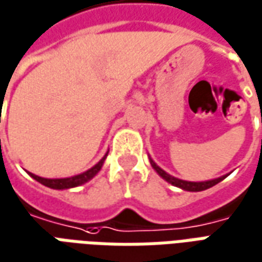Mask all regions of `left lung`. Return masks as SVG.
Listing matches in <instances>:
<instances>
[{
	"mask_svg": "<svg viewBox=\"0 0 262 262\" xmlns=\"http://www.w3.org/2000/svg\"><path fill=\"white\" fill-rule=\"evenodd\" d=\"M262 122V120H261ZM150 163H151V167H153L154 170L159 172L160 177H163L165 181L170 182L172 185H176L178 188H182V189H185V191H192V192H199V191H205V189H208V188H212L216 184H219L220 181H223L226 177L223 176L220 177V178H216V180H210V181H203V182H189V181H182V180H178L176 177H171L170 174H167L164 170H161L159 165L154 163L153 160H150Z\"/></svg>",
	"mask_w": 262,
	"mask_h": 262,
	"instance_id": "left-lung-1",
	"label": "left lung"
}]
</instances>
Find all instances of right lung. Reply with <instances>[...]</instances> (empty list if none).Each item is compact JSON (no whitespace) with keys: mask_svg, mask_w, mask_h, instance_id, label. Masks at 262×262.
<instances>
[{"mask_svg":"<svg viewBox=\"0 0 262 262\" xmlns=\"http://www.w3.org/2000/svg\"><path fill=\"white\" fill-rule=\"evenodd\" d=\"M106 159V156L103 157L98 164H95L92 168H90L85 172H82V174H78V176L74 177H70V178H57V180H48V178H42V177H37L35 174H32L29 172V176L33 178V180H36L37 182H40L43 184L45 187L49 188H53V189H67V188H74L78 187V185H82V184H85L86 181H90L92 177H95L98 174V171L101 170V167H102L103 161Z\"/></svg>","mask_w":262,"mask_h":262,"instance_id":"right-lung-1","label":"right lung"}]
</instances>
